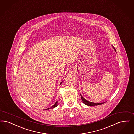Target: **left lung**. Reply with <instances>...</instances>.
I'll return each instance as SVG.
<instances>
[{
	"label": "left lung",
	"mask_w": 134,
	"mask_h": 134,
	"mask_svg": "<svg viewBox=\"0 0 134 134\" xmlns=\"http://www.w3.org/2000/svg\"><path fill=\"white\" fill-rule=\"evenodd\" d=\"M113 48H114V49L115 50V51L116 52V50L115 49V48H114V47L112 45ZM81 99L82 100V101L83 102V103L84 104H85L87 106H97V105H102L103 104H104V103L105 102H103V103H94V102H91L90 101H88L87 100H86V99H85L84 98V97H83V96L81 95Z\"/></svg>",
	"instance_id": "1"
}]
</instances>
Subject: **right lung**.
Masks as SVG:
<instances>
[{"instance_id":"obj_1","label":"right lung","mask_w":134,"mask_h":134,"mask_svg":"<svg viewBox=\"0 0 134 134\" xmlns=\"http://www.w3.org/2000/svg\"><path fill=\"white\" fill-rule=\"evenodd\" d=\"M62 82H61V83H60V84H62ZM57 103H58V102L57 101H56V103L54 104L52 106H51V107H50V108H49L48 109H46V110H49V109H53V108H55L56 107H57Z\"/></svg>"}]
</instances>
